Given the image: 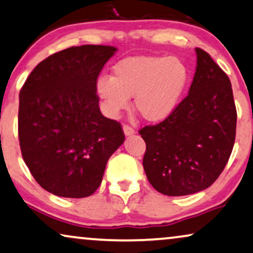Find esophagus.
I'll return each instance as SVG.
<instances>
[{
	"label": "esophagus",
	"instance_id": "esophagus-1",
	"mask_svg": "<svg viewBox=\"0 0 253 253\" xmlns=\"http://www.w3.org/2000/svg\"><path fill=\"white\" fill-rule=\"evenodd\" d=\"M123 131H124V134H126V136H131V134L134 133L133 127L127 126V124H124L123 126Z\"/></svg>",
	"mask_w": 253,
	"mask_h": 253
}]
</instances>
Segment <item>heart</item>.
Instances as JSON below:
<instances>
[{
  "label": "heart",
  "instance_id": "obj_1",
  "mask_svg": "<svg viewBox=\"0 0 253 253\" xmlns=\"http://www.w3.org/2000/svg\"><path fill=\"white\" fill-rule=\"evenodd\" d=\"M190 82V70L176 56H134L119 62L112 77L96 82V91L110 114L116 115L129 105L148 122L170 116L181 102Z\"/></svg>",
  "mask_w": 253,
  "mask_h": 253
}]
</instances>
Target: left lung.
Wrapping results in <instances>:
<instances>
[{
  "mask_svg": "<svg viewBox=\"0 0 253 253\" xmlns=\"http://www.w3.org/2000/svg\"><path fill=\"white\" fill-rule=\"evenodd\" d=\"M189 94L167 119L139 130L146 143L143 166L162 195L186 196L213 184L226 167L236 136L237 113L228 76L196 48Z\"/></svg>",
  "mask_w": 253,
  "mask_h": 253,
  "instance_id": "1",
  "label": "left lung"
}]
</instances>
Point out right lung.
I'll return each instance as SVG.
<instances>
[{
	"instance_id": "1",
	"label": "right lung",
	"mask_w": 253,
	"mask_h": 253,
	"mask_svg": "<svg viewBox=\"0 0 253 253\" xmlns=\"http://www.w3.org/2000/svg\"><path fill=\"white\" fill-rule=\"evenodd\" d=\"M116 50L84 44L58 51L40 62L20 89L23 159L38 184L55 196L93 195L126 139L121 124L100 112L96 94L100 71Z\"/></svg>"
}]
</instances>
